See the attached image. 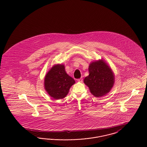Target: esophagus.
Instances as JSON below:
<instances>
[{
  "label": "esophagus",
  "mask_w": 147,
  "mask_h": 147,
  "mask_svg": "<svg viewBox=\"0 0 147 147\" xmlns=\"http://www.w3.org/2000/svg\"><path fill=\"white\" fill-rule=\"evenodd\" d=\"M78 81L79 82H80V83H82V82H83V78H80V79H78Z\"/></svg>",
  "instance_id": "34e87169"
}]
</instances>
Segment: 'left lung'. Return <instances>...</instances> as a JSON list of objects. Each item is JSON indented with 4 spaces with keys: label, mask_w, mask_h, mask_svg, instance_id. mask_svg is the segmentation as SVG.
<instances>
[{
    "label": "left lung",
    "mask_w": 147,
    "mask_h": 147,
    "mask_svg": "<svg viewBox=\"0 0 147 147\" xmlns=\"http://www.w3.org/2000/svg\"><path fill=\"white\" fill-rule=\"evenodd\" d=\"M89 75L84 82L95 97H100L107 93L114 83L111 69L102 61L92 62L89 67Z\"/></svg>",
    "instance_id": "obj_1"
}]
</instances>
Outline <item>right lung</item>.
Here are the masks:
<instances>
[{"label": "right lung", "mask_w": 147, "mask_h": 147, "mask_svg": "<svg viewBox=\"0 0 147 147\" xmlns=\"http://www.w3.org/2000/svg\"><path fill=\"white\" fill-rule=\"evenodd\" d=\"M75 83L68 75L63 64L54 65L46 74L45 88L48 94L54 99H62L68 93L70 87Z\"/></svg>", "instance_id": "right-lung-1"}]
</instances>
